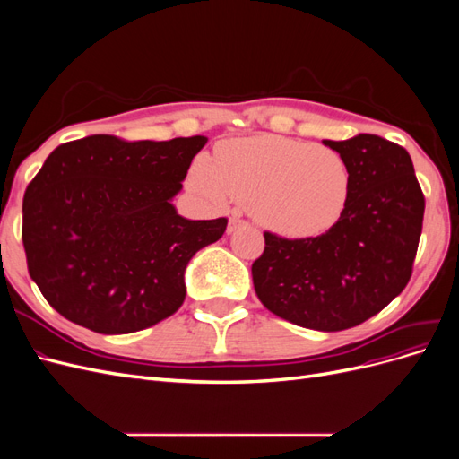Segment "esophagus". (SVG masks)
<instances>
[{
    "label": "esophagus",
    "mask_w": 459,
    "mask_h": 459,
    "mask_svg": "<svg viewBox=\"0 0 459 459\" xmlns=\"http://www.w3.org/2000/svg\"><path fill=\"white\" fill-rule=\"evenodd\" d=\"M243 226H247V221H245V220H241V218H238V216H233V218H230V224H228V233L238 231V230H239V228H243Z\"/></svg>",
    "instance_id": "obj_1"
}]
</instances>
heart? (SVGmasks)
Listing matches in <instances>:
<instances>
[{"instance_id": "1", "label": "heart", "mask_w": 459, "mask_h": 459, "mask_svg": "<svg viewBox=\"0 0 459 459\" xmlns=\"http://www.w3.org/2000/svg\"><path fill=\"white\" fill-rule=\"evenodd\" d=\"M189 184L218 206L247 204L256 224L285 239L327 233L351 199V170L339 151L277 134L224 142L214 164L193 162Z\"/></svg>"}]
</instances>
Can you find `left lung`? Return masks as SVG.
I'll return each instance as SVG.
<instances>
[{"label":"left lung","mask_w":459,"mask_h":459,"mask_svg":"<svg viewBox=\"0 0 459 459\" xmlns=\"http://www.w3.org/2000/svg\"><path fill=\"white\" fill-rule=\"evenodd\" d=\"M324 145L349 164V206L319 238L264 233L253 283L272 314L300 327L342 331L381 312L408 285L425 199L404 147L373 134Z\"/></svg>","instance_id":"left-lung-1"}]
</instances>
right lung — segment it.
Listing matches in <instances>:
<instances>
[{
  "instance_id": "1",
  "label": "right lung",
  "mask_w": 459,
  "mask_h": 459,
  "mask_svg": "<svg viewBox=\"0 0 459 459\" xmlns=\"http://www.w3.org/2000/svg\"><path fill=\"white\" fill-rule=\"evenodd\" d=\"M208 137L59 145L26 187L22 243L32 281L68 322L103 335L142 331L186 299V268L228 220L179 216L193 157Z\"/></svg>"
}]
</instances>
